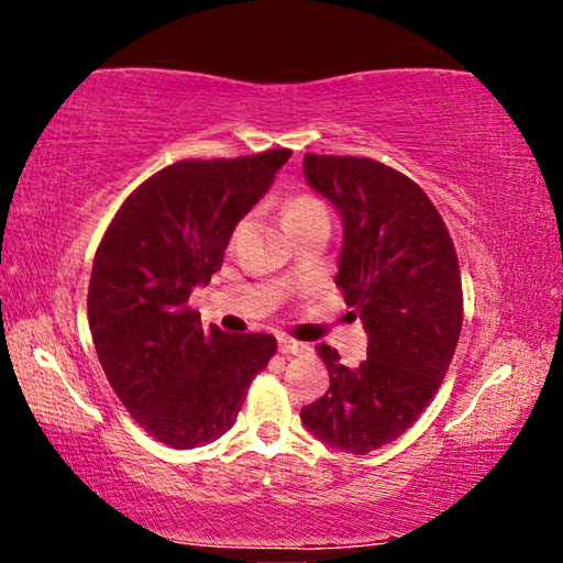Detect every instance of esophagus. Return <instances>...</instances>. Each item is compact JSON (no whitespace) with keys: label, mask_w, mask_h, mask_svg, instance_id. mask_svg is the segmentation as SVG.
Here are the masks:
<instances>
[{"label":"esophagus","mask_w":563,"mask_h":563,"mask_svg":"<svg viewBox=\"0 0 563 563\" xmlns=\"http://www.w3.org/2000/svg\"><path fill=\"white\" fill-rule=\"evenodd\" d=\"M278 350L283 352V355H305V352H310V347L305 345V342H298L292 338H280Z\"/></svg>","instance_id":"esophagus-1"}]
</instances>
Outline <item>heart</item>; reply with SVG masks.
Returning a JSON list of instances; mask_svg holds the SVG:
<instances>
[{
    "mask_svg": "<svg viewBox=\"0 0 563 563\" xmlns=\"http://www.w3.org/2000/svg\"><path fill=\"white\" fill-rule=\"evenodd\" d=\"M318 216H328V213H325V206H322L318 198H312V196H292V198H288V203H285V208H283L285 225L308 221V218H318Z\"/></svg>",
    "mask_w": 563,
    "mask_h": 563,
    "instance_id": "heart-1",
    "label": "heart"
}]
</instances>
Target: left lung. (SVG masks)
Returning a JSON list of instances; mask_svg holds the SVG:
<instances>
[{"label":"left lung","mask_w":563,"mask_h":563,"mask_svg":"<svg viewBox=\"0 0 563 563\" xmlns=\"http://www.w3.org/2000/svg\"><path fill=\"white\" fill-rule=\"evenodd\" d=\"M302 174L340 213L335 283L367 332V360L345 367L320 345L330 389L300 419L332 450L367 454L409 430L442 385L462 332L460 263L442 216L399 170L305 154Z\"/></svg>","instance_id":"obj_1"}]
</instances>
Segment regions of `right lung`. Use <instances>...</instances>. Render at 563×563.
Returning <instances> with one entry per match:
<instances>
[{"label": "right lung", "instance_id": "obj_1", "mask_svg": "<svg viewBox=\"0 0 563 563\" xmlns=\"http://www.w3.org/2000/svg\"><path fill=\"white\" fill-rule=\"evenodd\" d=\"M290 154L180 161L133 190L101 238L89 283L97 355L129 415L176 450L231 430L275 355L273 335L203 330L188 298L221 271L235 225Z\"/></svg>", "mask_w": 563, "mask_h": 563}]
</instances>
